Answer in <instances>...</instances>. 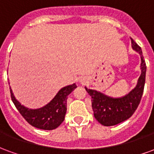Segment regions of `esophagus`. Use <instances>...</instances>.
<instances>
[{"instance_id": "1", "label": "esophagus", "mask_w": 154, "mask_h": 154, "mask_svg": "<svg viewBox=\"0 0 154 154\" xmlns=\"http://www.w3.org/2000/svg\"><path fill=\"white\" fill-rule=\"evenodd\" d=\"M81 82H83V80H81Z\"/></svg>"}]
</instances>
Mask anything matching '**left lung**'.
I'll return each mask as SVG.
<instances>
[{"mask_svg":"<svg viewBox=\"0 0 154 154\" xmlns=\"http://www.w3.org/2000/svg\"><path fill=\"white\" fill-rule=\"evenodd\" d=\"M130 39L132 48L139 53L141 58V74L135 87L123 97H112L85 87L86 91L91 97L94 116L97 121L104 126L116 125L129 119L134 113L142 98L145 84L146 63L143 60L141 48L132 38Z\"/></svg>","mask_w":154,"mask_h":154,"instance_id":"8db88e82","label":"left lung"}]
</instances>
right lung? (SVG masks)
I'll use <instances>...</instances> for the list:
<instances>
[{"instance_id": "1", "label": "right lung", "mask_w": 154, "mask_h": 154, "mask_svg": "<svg viewBox=\"0 0 154 154\" xmlns=\"http://www.w3.org/2000/svg\"><path fill=\"white\" fill-rule=\"evenodd\" d=\"M76 87L77 85L73 83L61 88L48 103L38 109H29L21 105L14 96L11 87L10 91L13 103L29 125L38 129L52 130L63 122L67 112V96Z\"/></svg>"}]
</instances>
